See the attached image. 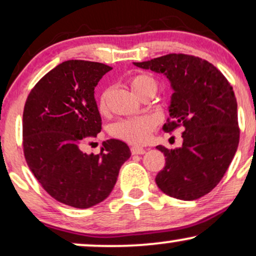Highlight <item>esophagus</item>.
<instances>
[{
	"mask_svg": "<svg viewBox=\"0 0 256 256\" xmlns=\"http://www.w3.org/2000/svg\"><path fill=\"white\" fill-rule=\"evenodd\" d=\"M130 150H132V154H144L146 153V150H144V147H138V146L132 147Z\"/></svg>",
	"mask_w": 256,
	"mask_h": 256,
	"instance_id": "esophagus-1",
	"label": "esophagus"
}]
</instances>
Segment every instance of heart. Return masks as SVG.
<instances>
[{
    "label": "heart",
    "mask_w": 256,
    "mask_h": 256,
    "mask_svg": "<svg viewBox=\"0 0 256 256\" xmlns=\"http://www.w3.org/2000/svg\"><path fill=\"white\" fill-rule=\"evenodd\" d=\"M128 84L133 92L138 98L148 92H156L158 84L153 77L148 74H135L128 80ZM100 110L104 112L106 110V94L100 97ZM154 127L153 118L148 116H141V118H123L115 122L110 127V133L114 136L127 141L129 144H144L148 138L150 130Z\"/></svg>",
    "instance_id": "heart-1"
}]
</instances>
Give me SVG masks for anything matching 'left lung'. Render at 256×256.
<instances>
[{
	"label": "left lung",
	"instance_id": "left-lung-1",
	"mask_svg": "<svg viewBox=\"0 0 256 256\" xmlns=\"http://www.w3.org/2000/svg\"><path fill=\"white\" fill-rule=\"evenodd\" d=\"M138 68L166 76L173 94L166 133L182 127V147L167 150L156 182L164 194L182 200L203 197L220 182L238 146V102L232 86L209 62L188 54H166Z\"/></svg>",
	"mask_w": 256,
	"mask_h": 256
}]
</instances>
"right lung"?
Returning <instances> with one entry per match:
<instances>
[{
    "label": "right lung",
    "instance_id": "add662e5",
    "mask_svg": "<svg viewBox=\"0 0 256 256\" xmlns=\"http://www.w3.org/2000/svg\"><path fill=\"white\" fill-rule=\"evenodd\" d=\"M108 65L68 60L44 76L28 94L22 118L28 167L56 200L88 209L106 200L130 158L127 144L104 141L100 153L86 154L82 144L102 129L94 88Z\"/></svg>",
    "mask_w": 256,
    "mask_h": 256
}]
</instances>
